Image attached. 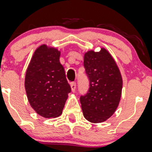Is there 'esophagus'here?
I'll return each mask as SVG.
<instances>
[{"instance_id": "obj_1", "label": "esophagus", "mask_w": 152, "mask_h": 152, "mask_svg": "<svg viewBox=\"0 0 152 152\" xmlns=\"http://www.w3.org/2000/svg\"><path fill=\"white\" fill-rule=\"evenodd\" d=\"M71 88L72 91H76V82H72V83H71Z\"/></svg>"}]
</instances>
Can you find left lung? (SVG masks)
<instances>
[{
    "label": "left lung",
    "instance_id": "1",
    "mask_svg": "<svg viewBox=\"0 0 152 152\" xmlns=\"http://www.w3.org/2000/svg\"><path fill=\"white\" fill-rule=\"evenodd\" d=\"M84 66L89 80V89L81 96V107L89 122L102 123L114 114L121 98L123 80L120 69L107 49L88 51Z\"/></svg>",
    "mask_w": 152,
    "mask_h": 152
}]
</instances>
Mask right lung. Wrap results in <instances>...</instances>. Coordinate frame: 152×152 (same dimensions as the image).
<instances>
[{
	"label": "right lung",
	"mask_w": 152,
	"mask_h": 152,
	"mask_svg": "<svg viewBox=\"0 0 152 152\" xmlns=\"http://www.w3.org/2000/svg\"><path fill=\"white\" fill-rule=\"evenodd\" d=\"M60 56L61 52L57 48L40 45L33 53L25 74V87L28 102L42 117L61 115L71 91Z\"/></svg>",
	"instance_id": "right-lung-1"
}]
</instances>
